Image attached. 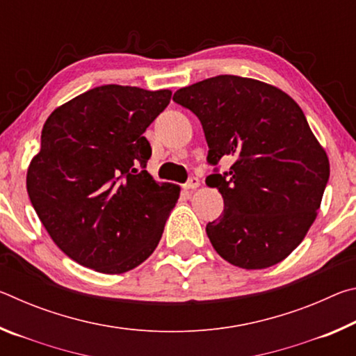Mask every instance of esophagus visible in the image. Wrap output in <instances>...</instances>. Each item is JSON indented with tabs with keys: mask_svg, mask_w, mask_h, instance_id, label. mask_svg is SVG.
<instances>
[{
	"mask_svg": "<svg viewBox=\"0 0 356 356\" xmlns=\"http://www.w3.org/2000/svg\"><path fill=\"white\" fill-rule=\"evenodd\" d=\"M197 186H200V179L190 177L188 180H186V184L184 185V188L185 190H195V188H197Z\"/></svg>",
	"mask_w": 356,
	"mask_h": 356,
	"instance_id": "1",
	"label": "esophagus"
}]
</instances>
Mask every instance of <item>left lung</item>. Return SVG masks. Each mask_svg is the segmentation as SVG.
<instances>
[{
	"label": "left lung",
	"instance_id": "1",
	"mask_svg": "<svg viewBox=\"0 0 356 356\" xmlns=\"http://www.w3.org/2000/svg\"><path fill=\"white\" fill-rule=\"evenodd\" d=\"M172 100L201 120L215 166L206 182L225 201L206 226L215 251L246 270L281 262L314 222L330 177L301 108L281 89L236 75L182 88ZM225 156L234 163L220 173Z\"/></svg>",
	"mask_w": 356,
	"mask_h": 356
}]
</instances>
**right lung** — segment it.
Instances as JSON below:
<instances>
[{
	"label": "right lung",
	"mask_w": 356,
	"mask_h": 356,
	"mask_svg": "<svg viewBox=\"0 0 356 356\" xmlns=\"http://www.w3.org/2000/svg\"><path fill=\"white\" fill-rule=\"evenodd\" d=\"M171 91L104 84L56 108L42 129L26 188L58 248L83 267L124 273L152 254L180 188L146 171L144 131Z\"/></svg>",
	"instance_id": "add662e5"
}]
</instances>
